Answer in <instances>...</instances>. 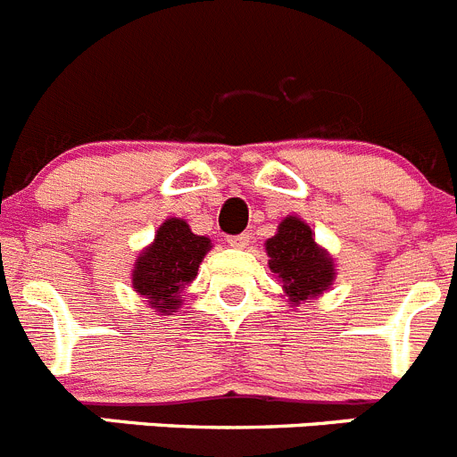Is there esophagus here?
I'll return each instance as SVG.
<instances>
[{"label": "esophagus", "mask_w": 457, "mask_h": 457, "mask_svg": "<svg viewBox=\"0 0 457 457\" xmlns=\"http://www.w3.org/2000/svg\"><path fill=\"white\" fill-rule=\"evenodd\" d=\"M251 242V236L249 233H242V236H233L228 237V246H233V249H246Z\"/></svg>", "instance_id": "34e87169"}]
</instances>
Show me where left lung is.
Returning a JSON list of instances; mask_svg holds the SVG:
<instances>
[{
	"label": "left lung",
	"instance_id": "obj_1",
	"mask_svg": "<svg viewBox=\"0 0 457 457\" xmlns=\"http://www.w3.org/2000/svg\"><path fill=\"white\" fill-rule=\"evenodd\" d=\"M270 270L283 286V296L292 305L311 303L330 290L335 280L333 256L317 245L315 233L301 217L280 220L276 236L265 242Z\"/></svg>",
	"mask_w": 457,
	"mask_h": 457
}]
</instances>
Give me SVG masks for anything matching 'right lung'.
Instances as JSON below:
<instances>
[{
	"label": "right lung",
	"instance_id": "1",
	"mask_svg": "<svg viewBox=\"0 0 457 457\" xmlns=\"http://www.w3.org/2000/svg\"><path fill=\"white\" fill-rule=\"evenodd\" d=\"M212 249L211 237L195 236L186 220L170 217L158 226L152 245L137 253L131 286L161 315L177 312L183 290L196 278L201 261Z\"/></svg>",
	"mask_w": 457,
	"mask_h": 457
}]
</instances>
